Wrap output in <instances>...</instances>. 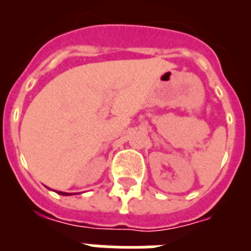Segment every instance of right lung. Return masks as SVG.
I'll return each mask as SVG.
<instances>
[{"instance_id":"obj_1","label":"right lung","mask_w":251,"mask_h":251,"mask_svg":"<svg viewBox=\"0 0 251 251\" xmlns=\"http://www.w3.org/2000/svg\"><path fill=\"white\" fill-rule=\"evenodd\" d=\"M57 192V191H56ZM57 194L59 195H63V196H69V195H73V194H68V192H61V191H59L57 192Z\"/></svg>"}]
</instances>
